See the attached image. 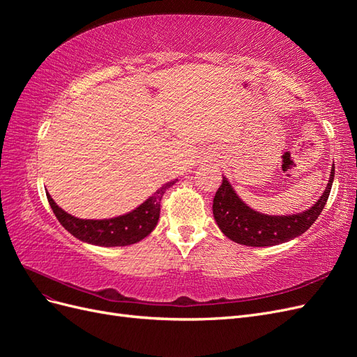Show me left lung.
<instances>
[{
	"label": "left lung",
	"instance_id": "8db88e82",
	"mask_svg": "<svg viewBox=\"0 0 357 357\" xmlns=\"http://www.w3.org/2000/svg\"><path fill=\"white\" fill-rule=\"evenodd\" d=\"M333 172L335 168L331 169L325 192L312 207L287 215H269L250 208L236 195L229 180L223 177L213 199L214 220L229 240L248 247H269L294 240L304 234L325 208L332 189Z\"/></svg>",
	"mask_w": 357,
	"mask_h": 357
}]
</instances>
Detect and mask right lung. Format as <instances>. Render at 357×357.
I'll return each instance as SVG.
<instances>
[{"label":"right lung","mask_w":357,"mask_h":357,"mask_svg":"<svg viewBox=\"0 0 357 357\" xmlns=\"http://www.w3.org/2000/svg\"><path fill=\"white\" fill-rule=\"evenodd\" d=\"M176 181L177 178L165 183V185L159 188L152 197H149L142 205H138L132 211L117 215V218L102 220L74 218V215L63 211L59 205L52 199L49 193L47 199L59 223L77 240L101 247H123L142 241L156 228L160 213L159 202L162 199V195H164L165 190L174 185Z\"/></svg>","instance_id":"add662e5"}]
</instances>
